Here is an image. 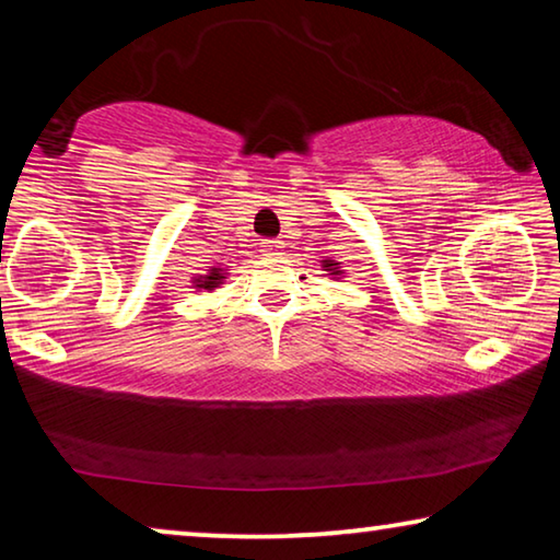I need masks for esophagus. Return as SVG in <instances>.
Listing matches in <instances>:
<instances>
[{"label": "esophagus", "instance_id": "obj_1", "mask_svg": "<svg viewBox=\"0 0 560 560\" xmlns=\"http://www.w3.org/2000/svg\"><path fill=\"white\" fill-rule=\"evenodd\" d=\"M261 252H267V254H281V242H279V240H264V242H261Z\"/></svg>", "mask_w": 560, "mask_h": 560}]
</instances>
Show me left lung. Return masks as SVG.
<instances>
[{
	"label": "left lung",
	"instance_id": "left-lung-1",
	"mask_svg": "<svg viewBox=\"0 0 560 560\" xmlns=\"http://www.w3.org/2000/svg\"><path fill=\"white\" fill-rule=\"evenodd\" d=\"M320 267H324V271H328V277H334V279H338L340 273H346L343 269H340V264L334 259H324L320 261Z\"/></svg>",
	"mask_w": 560,
	"mask_h": 560
}]
</instances>
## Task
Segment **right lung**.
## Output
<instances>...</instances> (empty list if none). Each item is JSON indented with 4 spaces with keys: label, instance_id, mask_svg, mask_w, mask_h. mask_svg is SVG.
<instances>
[{
    "label": "right lung",
    "instance_id": "1",
    "mask_svg": "<svg viewBox=\"0 0 560 560\" xmlns=\"http://www.w3.org/2000/svg\"><path fill=\"white\" fill-rule=\"evenodd\" d=\"M224 279H226V269L210 267L207 269V273H197V277H192V289L214 291V289H220V283H224Z\"/></svg>",
    "mask_w": 560,
    "mask_h": 560
}]
</instances>
